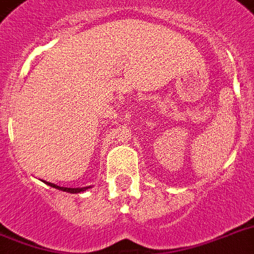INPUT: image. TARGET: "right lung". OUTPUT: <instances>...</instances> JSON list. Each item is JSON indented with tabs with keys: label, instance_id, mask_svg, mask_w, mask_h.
<instances>
[{
	"label": "right lung",
	"instance_id": "add662e5",
	"mask_svg": "<svg viewBox=\"0 0 254 254\" xmlns=\"http://www.w3.org/2000/svg\"><path fill=\"white\" fill-rule=\"evenodd\" d=\"M46 185L51 186L54 189H58V190H62V191H65V192H69V193H79V192H83L85 190L91 189V186H88V187H81V189H68V187H61V186H57L54 185V183H50V182H45Z\"/></svg>",
	"mask_w": 254,
	"mask_h": 254
}]
</instances>
